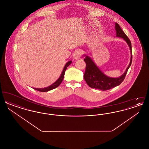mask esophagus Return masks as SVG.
<instances>
[{
	"label": "esophagus",
	"mask_w": 149,
	"mask_h": 149,
	"mask_svg": "<svg viewBox=\"0 0 149 149\" xmlns=\"http://www.w3.org/2000/svg\"><path fill=\"white\" fill-rule=\"evenodd\" d=\"M81 54H82V52L81 50H77L74 52V54L73 55V58H74V60H79L81 58Z\"/></svg>",
	"instance_id": "esophagus-1"
}]
</instances>
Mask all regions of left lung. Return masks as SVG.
<instances>
[{"instance_id": "8db88e82", "label": "left lung", "mask_w": 149, "mask_h": 149, "mask_svg": "<svg viewBox=\"0 0 149 149\" xmlns=\"http://www.w3.org/2000/svg\"><path fill=\"white\" fill-rule=\"evenodd\" d=\"M115 30L116 31V37L123 38L129 46L131 51V58L130 64L125 72L122 74L120 77L118 78H112L107 76L106 75H105L101 71L91 57L85 54L83 55V56L85 57L84 61L86 63V69L85 73L84 74V78L86 84L92 88H95L104 91L120 85L125 79L128 70L131 65L132 61V55L131 41L125 32L120 29L119 24L117 23H115Z\"/></svg>"}]
</instances>
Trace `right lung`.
<instances>
[{
  "label": "right lung",
  "instance_id": "obj_1",
  "mask_svg": "<svg viewBox=\"0 0 149 149\" xmlns=\"http://www.w3.org/2000/svg\"><path fill=\"white\" fill-rule=\"evenodd\" d=\"M72 61H68L66 64H65V66H64V69H63V70L62 71L60 77L58 78V79L54 83L52 84L47 86V87H46V88H33L34 89H35L36 91H38L39 92H48V91H50L51 90H52L55 88H57V86H58L59 85H60V84L61 83L63 80L64 78V75H65V72L66 71L67 68L71 64Z\"/></svg>",
  "mask_w": 149,
  "mask_h": 149
}]
</instances>
